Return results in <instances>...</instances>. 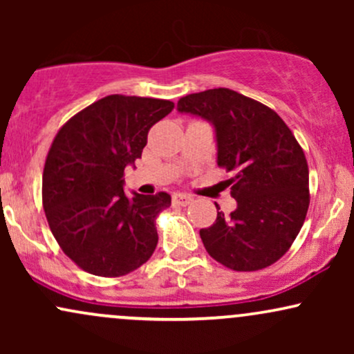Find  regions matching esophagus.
Wrapping results in <instances>:
<instances>
[{
	"mask_svg": "<svg viewBox=\"0 0 354 354\" xmlns=\"http://www.w3.org/2000/svg\"><path fill=\"white\" fill-rule=\"evenodd\" d=\"M173 203L178 206H188L189 203H193V196H189V194L186 193H174Z\"/></svg>",
	"mask_w": 354,
	"mask_h": 354,
	"instance_id": "1",
	"label": "esophagus"
}]
</instances>
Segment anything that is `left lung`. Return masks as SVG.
I'll list each match as a JSON object with an SVG mask.
<instances>
[{
  "label": "left lung",
  "mask_w": 354,
  "mask_h": 354,
  "mask_svg": "<svg viewBox=\"0 0 354 354\" xmlns=\"http://www.w3.org/2000/svg\"><path fill=\"white\" fill-rule=\"evenodd\" d=\"M178 111L213 126L216 163L234 173L226 183L236 209L218 211L200 230L206 251L234 271L273 265L293 245L310 206L301 146L273 109L228 88L185 96Z\"/></svg>",
  "instance_id": "left-lung-1"
}]
</instances>
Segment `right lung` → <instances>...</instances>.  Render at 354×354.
<instances>
[{"label":"right lung","mask_w":354,"mask_h":354,"mask_svg":"<svg viewBox=\"0 0 354 354\" xmlns=\"http://www.w3.org/2000/svg\"><path fill=\"white\" fill-rule=\"evenodd\" d=\"M173 108L166 100L111 95L56 135L44 163L43 206L53 236L81 270L116 278L151 258L154 218L171 196H126L123 173L141 158L149 128Z\"/></svg>","instance_id":"obj_1"}]
</instances>
